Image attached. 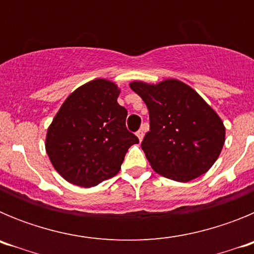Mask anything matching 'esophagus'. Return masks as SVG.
<instances>
[{
	"label": "esophagus",
	"mask_w": 254,
	"mask_h": 254,
	"mask_svg": "<svg viewBox=\"0 0 254 254\" xmlns=\"http://www.w3.org/2000/svg\"><path fill=\"white\" fill-rule=\"evenodd\" d=\"M136 136L138 137V140L142 141V138H143V131H142V129H138V131L136 132Z\"/></svg>",
	"instance_id": "1"
}]
</instances>
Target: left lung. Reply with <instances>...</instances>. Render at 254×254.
<instances>
[{
    "label": "left lung",
    "mask_w": 254,
    "mask_h": 254,
    "mask_svg": "<svg viewBox=\"0 0 254 254\" xmlns=\"http://www.w3.org/2000/svg\"><path fill=\"white\" fill-rule=\"evenodd\" d=\"M129 87L149 109L150 131L141 147L152 169L177 182L205 174L225 142V126L216 112L176 78L158 84L132 81Z\"/></svg>",
    "instance_id": "left-lung-1"
}]
</instances>
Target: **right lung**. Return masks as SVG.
Listing matches in <instances>:
<instances>
[{"instance_id": "1", "label": "right lung", "mask_w": 254, "mask_h": 254, "mask_svg": "<svg viewBox=\"0 0 254 254\" xmlns=\"http://www.w3.org/2000/svg\"><path fill=\"white\" fill-rule=\"evenodd\" d=\"M114 82L96 78L67 96L48 127L46 151L62 178L94 187L120 172L138 138L126 128L127 111Z\"/></svg>"}]
</instances>
